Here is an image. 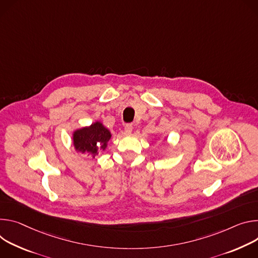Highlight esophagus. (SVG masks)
Masks as SVG:
<instances>
[{"label": "esophagus", "instance_id": "esophagus-1", "mask_svg": "<svg viewBox=\"0 0 258 258\" xmlns=\"http://www.w3.org/2000/svg\"><path fill=\"white\" fill-rule=\"evenodd\" d=\"M132 129H133V126L131 124H126L125 125V132L127 134H130L132 132Z\"/></svg>", "mask_w": 258, "mask_h": 258}]
</instances>
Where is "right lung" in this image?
Here are the masks:
<instances>
[{"instance_id": "add662e5", "label": "right lung", "mask_w": 258, "mask_h": 258, "mask_svg": "<svg viewBox=\"0 0 258 258\" xmlns=\"http://www.w3.org/2000/svg\"><path fill=\"white\" fill-rule=\"evenodd\" d=\"M110 137L109 130L102 123L95 122L89 127L76 130L73 134V142L77 152L94 158L98 154V150L106 149Z\"/></svg>"}]
</instances>
